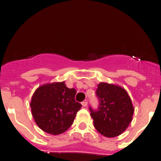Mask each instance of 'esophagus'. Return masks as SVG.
Returning <instances> with one entry per match:
<instances>
[{"label": "esophagus", "instance_id": "34e87169", "mask_svg": "<svg viewBox=\"0 0 161 161\" xmlns=\"http://www.w3.org/2000/svg\"><path fill=\"white\" fill-rule=\"evenodd\" d=\"M87 104H88L87 101H84V102H81V105L84 106V107H85V106H87Z\"/></svg>", "mask_w": 161, "mask_h": 161}]
</instances>
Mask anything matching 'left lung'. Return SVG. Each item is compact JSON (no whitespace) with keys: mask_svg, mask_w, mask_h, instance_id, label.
<instances>
[{"mask_svg":"<svg viewBox=\"0 0 161 161\" xmlns=\"http://www.w3.org/2000/svg\"><path fill=\"white\" fill-rule=\"evenodd\" d=\"M96 95L99 100L97 109L89 107L94 127L106 137L119 136L127 128L134 114L128 93L120 86L102 82Z\"/></svg>","mask_w":161,"mask_h":161,"instance_id":"obj_1","label":"left lung"}]
</instances>
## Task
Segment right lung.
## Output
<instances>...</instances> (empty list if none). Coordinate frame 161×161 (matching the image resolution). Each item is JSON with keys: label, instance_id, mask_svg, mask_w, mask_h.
I'll list each match as a JSON object with an SVG mask.
<instances>
[{"label": "right lung", "instance_id": "obj_1", "mask_svg": "<svg viewBox=\"0 0 161 161\" xmlns=\"http://www.w3.org/2000/svg\"><path fill=\"white\" fill-rule=\"evenodd\" d=\"M76 93V89H68L64 81L38 87L31 102L32 115L38 127L51 135L66 131L82 106L75 101Z\"/></svg>", "mask_w": 161, "mask_h": 161}]
</instances>
